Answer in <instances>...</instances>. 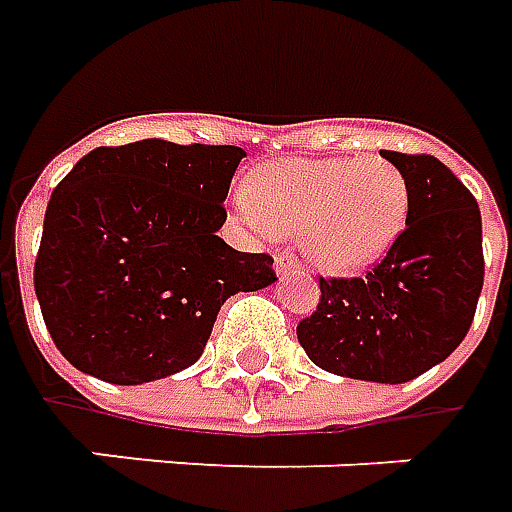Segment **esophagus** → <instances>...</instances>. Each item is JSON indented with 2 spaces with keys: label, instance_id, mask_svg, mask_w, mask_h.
Returning <instances> with one entry per match:
<instances>
[{
  "label": "esophagus",
  "instance_id": "1",
  "mask_svg": "<svg viewBox=\"0 0 512 512\" xmlns=\"http://www.w3.org/2000/svg\"><path fill=\"white\" fill-rule=\"evenodd\" d=\"M274 269L280 271V274H288V271L300 269V263H297V257L291 255V252H277L274 255Z\"/></svg>",
  "mask_w": 512,
  "mask_h": 512
}]
</instances>
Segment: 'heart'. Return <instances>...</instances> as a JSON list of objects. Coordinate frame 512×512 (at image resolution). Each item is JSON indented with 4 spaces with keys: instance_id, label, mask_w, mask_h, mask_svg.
I'll use <instances>...</instances> for the list:
<instances>
[{
    "instance_id": "obj_1",
    "label": "heart",
    "mask_w": 512,
    "mask_h": 512,
    "mask_svg": "<svg viewBox=\"0 0 512 512\" xmlns=\"http://www.w3.org/2000/svg\"><path fill=\"white\" fill-rule=\"evenodd\" d=\"M235 207L255 229L300 235L316 269L350 274L378 263L398 241L409 187L384 156L277 159L252 173Z\"/></svg>"
}]
</instances>
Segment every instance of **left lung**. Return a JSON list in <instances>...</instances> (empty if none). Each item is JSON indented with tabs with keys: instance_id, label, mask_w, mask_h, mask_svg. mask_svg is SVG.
<instances>
[{
	"instance_id": "1",
	"label": "left lung",
	"mask_w": 512,
	"mask_h": 512,
	"mask_svg": "<svg viewBox=\"0 0 512 512\" xmlns=\"http://www.w3.org/2000/svg\"><path fill=\"white\" fill-rule=\"evenodd\" d=\"M409 187L406 229L364 277H319V305L297 325L316 367L403 384L446 361L471 328L485 280L474 193L429 154L381 151Z\"/></svg>"
}]
</instances>
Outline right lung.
I'll return each instance as SVG.
<instances>
[{
    "mask_svg": "<svg viewBox=\"0 0 512 512\" xmlns=\"http://www.w3.org/2000/svg\"><path fill=\"white\" fill-rule=\"evenodd\" d=\"M243 156L139 139L89 151L52 190L33 280L72 367L125 387L182 373L232 294L277 280L274 257L215 235Z\"/></svg>",
    "mask_w": 512,
    "mask_h": 512,
    "instance_id": "obj_1",
    "label": "right lung"
}]
</instances>
